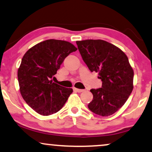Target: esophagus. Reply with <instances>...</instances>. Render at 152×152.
<instances>
[{"instance_id": "esophagus-1", "label": "esophagus", "mask_w": 152, "mask_h": 152, "mask_svg": "<svg viewBox=\"0 0 152 152\" xmlns=\"http://www.w3.org/2000/svg\"><path fill=\"white\" fill-rule=\"evenodd\" d=\"M74 90L76 91L77 92H78V93H81V92H83L84 91V89H80V88H74Z\"/></svg>"}]
</instances>
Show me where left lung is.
I'll use <instances>...</instances> for the list:
<instances>
[{
	"label": "left lung",
	"mask_w": 152,
	"mask_h": 152,
	"mask_svg": "<svg viewBox=\"0 0 152 152\" xmlns=\"http://www.w3.org/2000/svg\"><path fill=\"white\" fill-rule=\"evenodd\" d=\"M78 50L91 72H98L102 87L93 94L88 107L102 117L113 115L124 105L133 88V68L123 51L102 40L77 41Z\"/></svg>",
	"instance_id": "1"
}]
</instances>
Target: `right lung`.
I'll return each mask as SVG.
<instances>
[{
  "label": "right lung",
  "instance_id": "1",
  "mask_svg": "<svg viewBox=\"0 0 152 152\" xmlns=\"http://www.w3.org/2000/svg\"><path fill=\"white\" fill-rule=\"evenodd\" d=\"M77 50L65 40L50 39L41 42L26 52L18 69L19 90L28 105L41 115L59 111L72 88L52 82L64 59Z\"/></svg>",
  "mask_w": 152,
  "mask_h": 152
}]
</instances>
